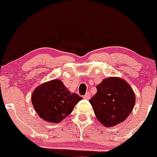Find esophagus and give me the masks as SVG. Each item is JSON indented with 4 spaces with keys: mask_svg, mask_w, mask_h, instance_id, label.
I'll return each instance as SVG.
<instances>
[{
    "mask_svg": "<svg viewBox=\"0 0 157 157\" xmlns=\"http://www.w3.org/2000/svg\"><path fill=\"white\" fill-rule=\"evenodd\" d=\"M83 98L86 100H89L90 99V94H89V92H87L86 94H85V95L83 96Z\"/></svg>",
    "mask_w": 157,
    "mask_h": 157,
    "instance_id": "34e87169",
    "label": "esophagus"
}]
</instances>
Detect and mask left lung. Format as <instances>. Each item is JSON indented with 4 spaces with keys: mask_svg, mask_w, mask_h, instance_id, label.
I'll use <instances>...</instances> for the list:
<instances>
[{
    "mask_svg": "<svg viewBox=\"0 0 157 157\" xmlns=\"http://www.w3.org/2000/svg\"><path fill=\"white\" fill-rule=\"evenodd\" d=\"M96 118L106 127L121 123L132 111L135 93L128 82L118 77L104 79L89 101Z\"/></svg>",
    "mask_w": 157,
    "mask_h": 157,
    "instance_id": "8db88e82",
    "label": "left lung"
}]
</instances>
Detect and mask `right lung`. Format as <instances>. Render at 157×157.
<instances>
[{
    "label": "right lung",
    "mask_w": 157,
    "mask_h": 157,
    "mask_svg": "<svg viewBox=\"0 0 157 157\" xmlns=\"http://www.w3.org/2000/svg\"><path fill=\"white\" fill-rule=\"evenodd\" d=\"M82 99L76 93H71L57 79L39 85L31 96L33 106L39 116L45 121L56 124L71 114Z\"/></svg>",
    "instance_id": "obj_1"
}]
</instances>
